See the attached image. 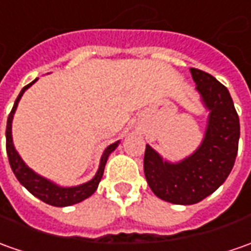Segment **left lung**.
<instances>
[{
    "instance_id": "obj_1",
    "label": "left lung",
    "mask_w": 251,
    "mask_h": 251,
    "mask_svg": "<svg viewBox=\"0 0 251 251\" xmlns=\"http://www.w3.org/2000/svg\"><path fill=\"white\" fill-rule=\"evenodd\" d=\"M190 71L209 110L202 144L177 163L163 161L148 144L144 154V173L150 188L162 201L176 204L198 203L226 181L236 159L240 136L239 117L228 89L202 70Z\"/></svg>"
}]
</instances>
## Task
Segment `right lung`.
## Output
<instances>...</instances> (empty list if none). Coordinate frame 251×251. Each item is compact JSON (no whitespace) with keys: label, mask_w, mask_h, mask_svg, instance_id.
Listing matches in <instances>:
<instances>
[{"label":"right lung","mask_w":251,"mask_h":251,"mask_svg":"<svg viewBox=\"0 0 251 251\" xmlns=\"http://www.w3.org/2000/svg\"><path fill=\"white\" fill-rule=\"evenodd\" d=\"M37 79H34L31 83L25 85V88L22 89V92L19 93L16 101L13 104L11 114L8 117V122H6V154H8V159H9V165H11L13 173L16 176L20 184L27 188L28 192H31L34 197H37L41 199L42 202H45L48 204L52 206H57V207H64V206H71V204L79 203L85 201L86 198H89L99 187V183L101 180L104 173V166L107 163V159L115 148L118 147L119 141L110 144L108 147L104 150L101 159H100V166L97 170L96 176L88 181V183L76 185V187H59L57 184L49 181L48 178L42 177V176L37 175L35 172H32L31 169L25 165L23 159L20 158V155L18 154V151L15 150L13 141H12V119H13V114L18 108L19 100L22 99L23 93L25 90L31 86L32 83L35 82Z\"/></svg>","instance_id":"1"}]
</instances>
